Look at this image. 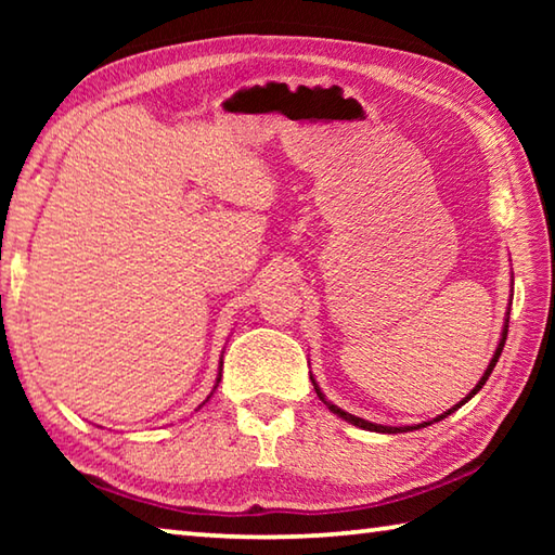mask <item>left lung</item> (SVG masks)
Returning <instances> with one entry per match:
<instances>
[{
	"mask_svg": "<svg viewBox=\"0 0 555 555\" xmlns=\"http://www.w3.org/2000/svg\"><path fill=\"white\" fill-rule=\"evenodd\" d=\"M506 333H509V321H506V325H504V333H502V343H500V347H496V352H494V357H492L490 367H487V372H485V377H482L480 382H477V387H475L473 391H469V393H467V397H465L463 401H460V403H455V406H453V409H450V411H446V413H443V416H438L436 421H440V418H446V416H450V413H453V411H457L460 406H463V403H465L467 399H473V397H475V393H477V391H480V389L485 387V382H487V379H490V374H492V370H494V364H496V360H500V354H502V350H504V343H506ZM313 387H315V384H313ZM315 393H318V397H321V399H323V403H325V406H327V409H331L333 413H337V416H340V418H345V421H347V424H352V426H360V428H364V430H379V434H401V430H416V428H424V426H430V424H421V426H411V428H391V426H377V424H370V421H364V418H357V416H352V413H347V411H343V409H337V406H333V403H331V401H325V397H323V393H321V389H318V387H315Z\"/></svg>",
	"mask_w": 555,
	"mask_h": 555,
	"instance_id": "left-lung-1",
	"label": "left lung"
}]
</instances>
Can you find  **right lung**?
Instances as JSON below:
<instances>
[{
	"instance_id": "obj_1",
	"label": "right lung",
	"mask_w": 555,
	"mask_h": 555,
	"mask_svg": "<svg viewBox=\"0 0 555 555\" xmlns=\"http://www.w3.org/2000/svg\"><path fill=\"white\" fill-rule=\"evenodd\" d=\"M218 382H220V379H218Z\"/></svg>"
}]
</instances>
